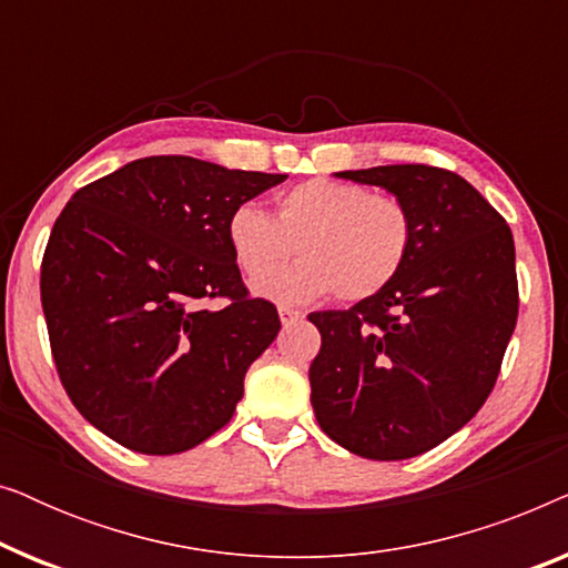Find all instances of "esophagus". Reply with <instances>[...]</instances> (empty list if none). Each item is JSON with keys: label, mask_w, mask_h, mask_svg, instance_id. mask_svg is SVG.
Here are the masks:
<instances>
[{"label": "esophagus", "mask_w": 568, "mask_h": 568, "mask_svg": "<svg viewBox=\"0 0 568 568\" xmlns=\"http://www.w3.org/2000/svg\"><path fill=\"white\" fill-rule=\"evenodd\" d=\"M300 317H302L300 310H294V307H290V305L278 307V321H282V325H290V323H294V321H300Z\"/></svg>", "instance_id": "34e87169"}]
</instances>
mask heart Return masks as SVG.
Listing matches in <instances>:
<instances>
[{
  "label": "heart",
  "mask_w": 568,
  "mask_h": 568,
  "mask_svg": "<svg viewBox=\"0 0 568 568\" xmlns=\"http://www.w3.org/2000/svg\"><path fill=\"white\" fill-rule=\"evenodd\" d=\"M227 243L251 282L275 273L292 250L303 258L255 286L263 297L305 302L333 292L341 302H362L406 266L414 216L393 193L315 178L276 199L274 220L253 204L237 206L227 220Z\"/></svg>",
  "instance_id": "b5f03b06"
}]
</instances>
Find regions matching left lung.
Returning <instances> with one entry per match:
<instances>
[{
	"label": "left lung",
	"mask_w": 568,
	"mask_h": 568,
	"mask_svg": "<svg viewBox=\"0 0 568 568\" xmlns=\"http://www.w3.org/2000/svg\"><path fill=\"white\" fill-rule=\"evenodd\" d=\"M379 185L414 216L400 274L348 310L310 313L321 429L369 460H406L460 432L499 377L517 323L515 240L460 175L429 165L336 173Z\"/></svg>",
	"instance_id": "8db88e82"
}]
</instances>
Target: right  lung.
I'll use <instances>...</instances> for the list:
<instances>
[{"label":"right lung","instance_id":"obj_1","mask_svg":"<svg viewBox=\"0 0 568 568\" xmlns=\"http://www.w3.org/2000/svg\"><path fill=\"white\" fill-rule=\"evenodd\" d=\"M282 181L168 154L69 199L45 245L41 302L61 385L105 437L175 455L235 414L282 323L247 297L227 220ZM212 296L231 305L209 311Z\"/></svg>","mask_w":568,"mask_h":568}]
</instances>
